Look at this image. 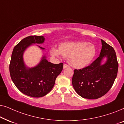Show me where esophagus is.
Instances as JSON below:
<instances>
[{"instance_id": "34e87169", "label": "esophagus", "mask_w": 124, "mask_h": 124, "mask_svg": "<svg viewBox=\"0 0 124 124\" xmlns=\"http://www.w3.org/2000/svg\"><path fill=\"white\" fill-rule=\"evenodd\" d=\"M69 66L68 65H67V64H64V66H63V68H69Z\"/></svg>"}]
</instances>
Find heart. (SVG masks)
Segmentation results:
<instances>
[{
  "instance_id": "obj_1",
  "label": "heart",
  "mask_w": 124,
  "mask_h": 124,
  "mask_svg": "<svg viewBox=\"0 0 124 124\" xmlns=\"http://www.w3.org/2000/svg\"><path fill=\"white\" fill-rule=\"evenodd\" d=\"M52 56L59 57L61 55L68 58L69 63L76 68H82L89 65L96 54L94 45L86 42H65L59 48L52 47L50 50Z\"/></svg>"
}]
</instances>
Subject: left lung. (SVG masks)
I'll list each match as a JSON object with an SVG mask.
<instances>
[{
	"instance_id": "8db88e82",
	"label": "left lung",
	"mask_w": 124,
	"mask_h": 124,
	"mask_svg": "<svg viewBox=\"0 0 124 124\" xmlns=\"http://www.w3.org/2000/svg\"><path fill=\"white\" fill-rule=\"evenodd\" d=\"M102 47L100 56L90 65L79 69H74L72 85L81 97L95 99L101 97L112 86L118 72V64L113 48L101 39ZM108 58L103 65L101 60Z\"/></svg>"
}]
</instances>
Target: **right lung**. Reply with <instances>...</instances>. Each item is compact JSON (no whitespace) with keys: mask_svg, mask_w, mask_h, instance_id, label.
I'll list each match as a JSON object with an SVG mask.
<instances>
[{"mask_svg":"<svg viewBox=\"0 0 124 124\" xmlns=\"http://www.w3.org/2000/svg\"><path fill=\"white\" fill-rule=\"evenodd\" d=\"M44 40L43 36L37 35L23 38L13 48L9 64L10 76L16 87L23 94L34 98L42 97L48 94L63 68L62 62L52 64L45 56L36 67L28 68L25 65L23 57L24 51L32 44L42 43Z\"/></svg>","mask_w":124,"mask_h":124,"instance_id":"right-lung-1","label":"right lung"}]
</instances>
